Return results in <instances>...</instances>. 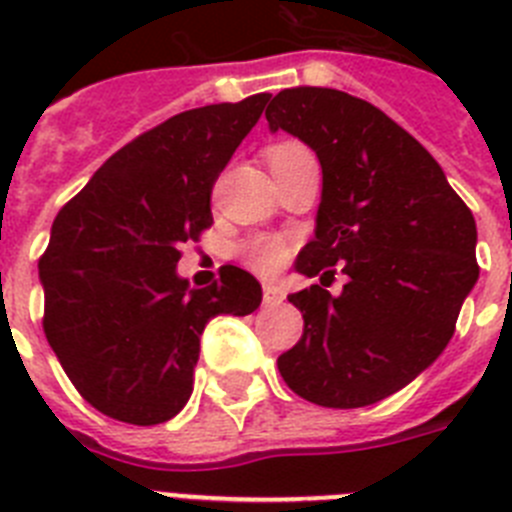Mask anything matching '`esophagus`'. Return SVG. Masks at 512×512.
Instances as JSON below:
<instances>
[{"label": "esophagus", "instance_id": "obj_1", "mask_svg": "<svg viewBox=\"0 0 512 512\" xmlns=\"http://www.w3.org/2000/svg\"><path fill=\"white\" fill-rule=\"evenodd\" d=\"M284 302V289L279 284H264V305L274 307V305H282Z\"/></svg>", "mask_w": 512, "mask_h": 512}]
</instances>
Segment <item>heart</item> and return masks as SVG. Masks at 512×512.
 <instances>
[{
    "instance_id": "b5f03b06",
    "label": "heart",
    "mask_w": 512,
    "mask_h": 512,
    "mask_svg": "<svg viewBox=\"0 0 512 512\" xmlns=\"http://www.w3.org/2000/svg\"><path fill=\"white\" fill-rule=\"evenodd\" d=\"M307 151L305 146L300 143H277V146H271L266 151V158L271 161H279V158H287V156H295V153ZM241 261L248 266L251 271L256 274H277L289 259V246L282 241V238H274V235H253L248 238L246 243L241 246Z\"/></svg>"
}]
</instances>
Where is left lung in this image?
<instances>
[{
	"instance_id": "left-lung-1",
	"label": "left lung",
	"mask_w": 512,
	"mask_h": 512,
	"mask_svg": "<svg viewBox=\"0 0 512 512\" xmlns=\"http://www.w3.org/2000/svg\"><path fill=\"white\" fill-rule=\"evenodd\" d=\"M266 120L323 166L315 238L295 264L323 277L289 295L305 328L279 374L307 402L364 408L413 382L454 336L479 277L474 215L436 158L366 99L284 89ZM333 265L349 277L338 298L324 289Z\"/></svg>"
}]
</instances>
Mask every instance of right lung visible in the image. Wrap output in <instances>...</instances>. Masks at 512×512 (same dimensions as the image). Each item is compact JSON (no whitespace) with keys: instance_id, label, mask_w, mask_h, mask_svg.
<instances>
[{"instance_id":"1","label":"right lung","mask_w":512,"mask_h":512,"mask_svg":"<svg viewBox=\"0 0 512 512\" xmlns=\"http://www.w3.org/2000/svg\"><path fill=\"white\" fill-rule=\"evenodd\" d=\"M269 97L169 117L107 158L53 220L38 261L43 330L99 413L133 425L174 418L192 395L205 325L261 305V284L238 266L189 289L176 264L212 225V187Z\"/></svg>"}]
</instances>
